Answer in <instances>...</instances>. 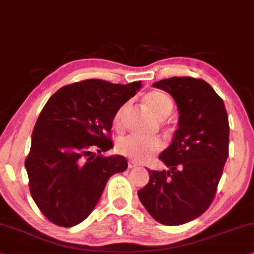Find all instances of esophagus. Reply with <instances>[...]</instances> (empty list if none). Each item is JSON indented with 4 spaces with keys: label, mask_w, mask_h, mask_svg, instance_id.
<instances>
[{
    "label": "esophagus",
    "mask_w": 254,
    "mask_h": 254,
    "mask_svg": "<svg viewBox=\"0 0 254 254\" xmlns=\"http://www.w3.org/2000/svg\"><path fill=\"white\" fill-rule=\"evenodd\" d=\"M137 166H138V164L135 163V161H133V160L128 161V168H135V167H137Z\"/></svg>",
    "instance_id": "34e87169"
}]
</instances>
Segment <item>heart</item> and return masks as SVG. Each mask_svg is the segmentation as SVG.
Instances as JSON below:
<instances>
[{"instance_id": "heart-1", "label": "heart", "mask_w": 254, "mask_h": 254, "mask_svg": "<svg viewBox=\"0 0 254 254\" xmlns=\"http://www.w3.org/2000/svg\"><path fill=\"white\" fill-rule=\"evenodd\" d=\"M144 104L158 119H165L173 109V102L166 94L161 91H150L144 96ZM127 105L125 104L115 116V125L121 126ZM164 142L159 137H144L141 135L130 134L123 136L117 142L116 149L120 154L136 161H143L151 158L153 154L161 151Z\"/></svg>"}]
</instances>
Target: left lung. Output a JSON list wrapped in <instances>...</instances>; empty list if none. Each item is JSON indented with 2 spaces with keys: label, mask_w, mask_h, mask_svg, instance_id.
<instances>
[{
  "label": "left lung",
  "mask_w": 254,
  "mask_h": 254,
  "mask_svg": "<svg viewBox=\"0 0 254 254\" xmlns=\"http://www.w3.org/2000/svg\"><path fill=\"white\" fill-rule=\"evenodd\" d=\"M152 86L174 98L179 123L159 154L168 170L149 171V183L137 194L156 221L179 226L203 214L214 199L228 158V116L223 101L201 79L173 76Z\"/></svg>",
  "instance_id": "obj_1"
}]
</instances>
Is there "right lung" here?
Listing matches in <instances>:
<instances>
[{"instance_id": "obj_1", "label": "right lung", "mask_w": 254, "mask_h": 254, "mask_svg": "<svg viewBox=\"0 0 254 254\" xmlns=\"http://www.w3.org/2000/svg\"><path fill=\"white\" fill-rule=\"evenodd\" d=\"M90 79L57 90L42 109L25 160L29 190L40 211L55 225L73 227L86 220L116 173L127 170L126 158L106 152L116 113L141 89Z\"/></svg>"}]
</instances>
